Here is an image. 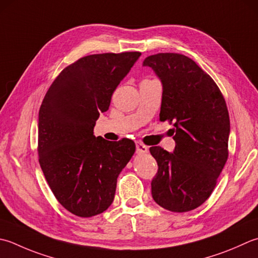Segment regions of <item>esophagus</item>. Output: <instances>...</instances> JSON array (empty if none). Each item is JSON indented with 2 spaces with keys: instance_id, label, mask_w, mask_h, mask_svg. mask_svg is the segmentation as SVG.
<instances>
[{
  "instance_id": "34e87169",
  "label": "esophagus",
  "mask_w": 258,
  "mask_h": 258,
  "mask_svg": "<svg viewBox=\"0 0 258 258\" xmlns=\"http://www.w3.org/2000/svg\"><path fill=\"white\" fill-rule=\"evenodd\" d=\"M136 151H138L139 154H145V153H148L149 149H148V146H145L141 142H136Z\"/></svg>"
}]
</instances>
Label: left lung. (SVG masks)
<instances>
[{
    "mask_svg": "<svg viewBox=\"0 0 258 258\" xmlns=\"http://www.w3.org/2000/svg\"><path fill=\"white\" fill-rule=\"evenodd\" d=\"M143 67L152 69L162 84L160 120L174 125L173 152L150 149L159 166L152 197L173 213L194 210L209 198L228 158L225 98L213 78L183 54L150 55Z\"/></svg>",
    "mask_w": 258,
    "mask_h": 258,
    "instance_id": "8db88e82",
    "label": "left lung"
}]
</instances>
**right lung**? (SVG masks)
<instances>
[{
	"label": "right lung",
	"instance_id": "add662e5",
	"mask_svg": "<svg viewBox=\"0 0 258 258\" xmlns=\"http://www.w3.org/2000/svg\"><path fill=\"white\" fill-rule=\"evenodd\" d=\"M140 55L80 58L54 79L40 107V166L60 205L78 217L99 215L112 205L118 175L135 152L132 140L96 138L94 126Z\"/></svg>",
	"mask_w": 258,
	"mask_h": 258
}]
</instances>
